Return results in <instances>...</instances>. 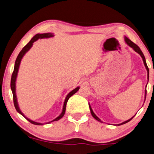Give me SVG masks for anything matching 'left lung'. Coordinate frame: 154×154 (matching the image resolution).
I'll list each match as a JSON object with an SVG mask.
<instances>
[{"instance_id":"left-lung-1","label":"left lung","mask_w":154,"mask_h":154,"mask_svg":"<svg viewBox=\"0 0 154 154\" xmlns=\"http://www.w3.org/2000/svg\"><path fill=\"white\" fill-rule=\"evenodd\" d=\"M125 42L127 43V44L129 45V46H130V47H132V48L133 49H134V50L135 51H136L137 53H138L140 55L141 58H142V60H143V61H144V64L145 67H146V69H147V72H148V79H149V67H148V66H147V65H146V60H145V57H144V54H143L142 51H141V49L139 48V47L138 46H137V45L135 44L134 43H133V42H132V41L129 39V38H128V37H126V36H125ZM145 94H146V92H145ZM89 108H90V111H91V115H92V116H93L94 118H95L96 120H98V121H99V122H101V120H100V119L98 118V117L96 116L95 114H94V112H93V110H92V109H91V106H90V105H89ZM132 118H133V117H132V118H130V120H127V121H125V122H122V123L118 124V125H121L125 124V123H127V122H128L129 121H130V120H132Z\"/></svg>"}]
</instances>
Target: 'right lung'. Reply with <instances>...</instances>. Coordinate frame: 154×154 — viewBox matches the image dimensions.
<instances>
[{"mask_svg": "<svg viewBox=\"0 0 154 154\" xmlns=\"http://www.w3.org/2000/svg\"><path fill=\"white\" fill-rule=\"evenodd\" d=\"M53 36V34H51V33H45V34H36L35 36L33 37L32 39L22 49V51H20L19 55L17 56V58L15 60V67H14V70H13V72L12 74V77H11V82H10V87H11V90H12V92H13V102H14V106H15V109L17 110V111L19 112L22 115V116H24V118H25L26 120H28L29 122H30L31 123L34 124V125H43L42 123H39V122H34V121H32V120H31L30 119H29L26 118L24 116V114L22 113L21 112V110H20V108L19 106H18V103H17V96H16V92H15V82H16V78H17V72H18V69H19V67H20V62H21V60L22 58V57L24 56V55L25 54V53L27 52V51L29 50L31 48V47L33 45V43L34 42H36V40H38V38H49V37H52ZM79 89V87H77L75 88V89L72 90V91L69 92V93L67 94V96H66V98H65V102H64V105H63V111L61 112V114L58 117H57L56 119H54V120H53V121H57V120H60V118H63V116H64L65 112V109H66V104H67V102L68 101V99L69 98L71 97L73 95V94H75L76 92L78 91ZM51 121V122H53ZM51 122H49L48 123H50Z\"/></svg>", "mask_w": 154, "mask_h": 154, "instance_id": "obj_1", "label": "right lung"}]
</instances>
